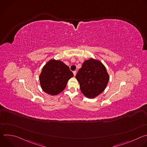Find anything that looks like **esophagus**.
Here are the masks:
<instances>
[{
  "instance_id": "1",
  "label": "esophagus",
  "mask_w": 147,
  "mask_h": 147,
  "mask_svg": "<svg viewBox=\"0 0 147 147\" xmlns=\"http://www.w3.org/2000/svg\"><path fill=\"white\" fill-rule=\"evenodd\" d=\"M76 74H77V71H73V74H74V76H76Z\"/></svg>"
}]
</instances>
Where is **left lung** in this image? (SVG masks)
I'll use <instances>...</instances> for the list:
<instances>
[{
    "mask_svg": "<svg viewBox=\"0 0 147 147\" xmlns=\"http://www.w3.org/2000/svg\"><path fill=\"white\" fill-rule=\"evenodd\" d=\"M76 78L82 93L89 98H94L101 94L107 87L109 79L105 67L100 61L93 59L83 63Z\"/></svg>",
    "mask_w": 147,
    "mask_h": 147,
    "instance_id": "left-lung-1",
    "label": "left lung"
}]
</instances>
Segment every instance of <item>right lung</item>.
Here are the masks:
<instances>
[{
    "label": "right lung",
    "instance_id": "add662e5",
    "mask_svg": "<svg viewBox=\"0 0 147 147\" xmlns=\"http://www.w3.org/2000/svg\"><path fill=\"white\" fill-rule=\"evenodd\" d=\"M73 77L69 66L60 60L53 59L43 67L39 76L40 84L44 91L56 95L63 91L67 81Z\"/></svg>",
    "mask_w": 147,
    "mask_h": 147
}]
</instances>
